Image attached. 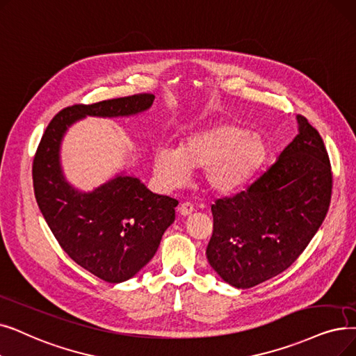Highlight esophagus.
<instances>
[{"instance_id": "obj_1", "label": "esophagus", "mask_w": 356, "mask_h": 356, "mask_svg": "<svg viewBox=\"0 0 356 356\" xmlns=\"http://www.w3.org/2000/svg\"><path fill=\"white\" fill-rule=\"evenodd\" d=\"M193 205L191 204V202H183V204H180V207H179V212H180V215H183V216H186V215H191L192 212H193Z\"/></svg>"}]
</instances>
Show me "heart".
Returning a JSON list of instances; mask_svg holds the SVG:
<instances>
[{"instance_id": "1", "label": "heart", "mask_w": 356, "mask_h": 356, "mask_svg": "<svg viewBox=\"0 0 356 356\" xmlns=\"http://www.w3.org/2000/svg\"><path fill=\"white\" fill-rule=\"evenodd\" d=\"M269 145L260 134L234 122H220L191 132L179 149L161 147L152 157V170L165 191L181 188L191 168H204V183L216 195L241 191L264 167Z\"/></svg>"}]
</instances>
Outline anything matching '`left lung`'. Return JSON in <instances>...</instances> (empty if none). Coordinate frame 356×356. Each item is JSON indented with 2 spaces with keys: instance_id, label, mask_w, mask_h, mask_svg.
<instances>
[{
  "instance_id": "left-lung-1",
  "label": "left lung",
  "mask_w": 356,
  "mask_h": 356,
  "mask_svg": "<svg viewBox=\"0 0 356 356\" xmlns=\"http://www.w3.org/2000/svg\"><path fill=\"white\" fill-rule=\"evenodd\" d=\"M298 135L252 186L211 207L207 257L236 288H252L288 269L326 218L332 167L320 134L298 115Z\"/></svg>"
}]
</instances>
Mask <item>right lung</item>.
Wrapping results in <instances>:
<instances>
[{
	"label": "right lung",
	"instance_id": "right-lung-1",
	"mask_svg": "<svg viewBox=\"0 0 356 356\" xmlns=\"http://www.w3.org/2000/svg\"><path fill=\"white\" fill-rule=\"evenodd\" d=\"M154 99L144 92L67 107L46 128L33 160L35 196L52 234L76 265L111 284L128 281L154 257L179 202L152 193L125 173L80 192L64 177L60 143L76 120L138 115L149 109Z\"/></svg>",
	"mask_w": 356,
	"mask_h": 356
}]
</instances>
